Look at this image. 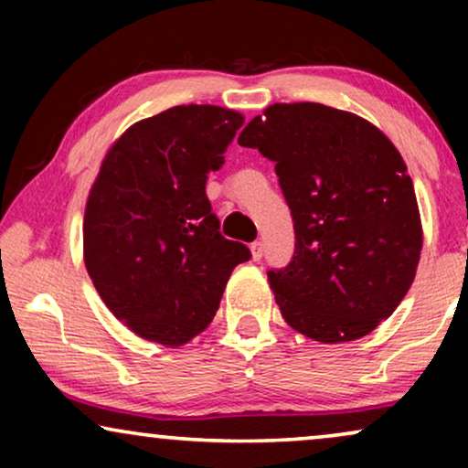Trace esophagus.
<instances>
[{
  "label": "esophagus",
  "mask_w": 468,
  "mask_h": 468,
  "mask_svg": "<svg viewBox=\"0 0 468 468\" xmlns=\"http://www.w3.org/2000/svg\"><path fill=\"white\" fill-rule=\"evenodd\" d=\"M251 258L258 261V260H261V255H264V245H261L260 240H255V242H251Z\"/></svg>",
  "instance_id": "obj_1"
}]
</instances>
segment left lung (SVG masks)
<instances>
[{"label":"left lung","instance_id":"1","mask_svg":"<svg viewBox=\"0 0 468 468\" xmlns=\"http://www.w3.org/2000/svg\"><path fill=\"white\" fill-rule=\"evenodd\" d=\"M239 144L274 162L293 217V260L268 272L281 315L319 343L370 335L407 296L424 242L399 149L370 121L315 101L268 106Z\"/></svg>","mask_w":468,"mask_h":468}]
</instances>
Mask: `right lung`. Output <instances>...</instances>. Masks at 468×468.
I'll return each mask as SVG.
<instances>
[{"label":"right lung","mask_w":468,"mask_h":468,"mask_svg":"<svg viewBox=\"0 0 468 468\" xmlns=\"http://www.w3.org/2000/svg\"><path fill=\"white\" fill-rule=\"evenodd\" d=\"M245 123L210 104L143 119L108 149L89 191L82 255L100 298L133 335L181 347L213 322L229 274L251 258L223 239L207 175Z\"/></svg>","instance_id":"right-lung-1"}]
</instances>
